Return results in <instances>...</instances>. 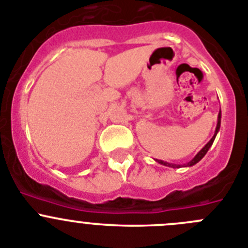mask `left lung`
Here are the masks:
<instances>
[{
    "label": "left lung",
    "mask_w": 248,
    "mask_h": 248,
    "mask_svg": "<svg viewBox=\"0 0 248 248\" xmlns=\"http://www.w3.org/2000/svg\"><path fill=\"white\" fill-rule=\"evenodd\" d=\"M220 124H221V110H220L219 115H217V129H215V133H214V135H213V138H212V139H210V140H209L208 144H206L205 146H204L203 149H202L201 151H199L198 154H197V155H195L194 157H193L192 160H190L189 162L187 163V165H185V166H182V165H174V163H169V162H166V161H162V160H155V161H156V162L161 163V165L167 166V167H172V169H179V167H190V166H194L195 163H198L199 161H201L202 158H203L204 156H205V154H206V152H208V150L210 149V147H212L213 142H214V140H215V136H217V134L219 133V130H220Z\"/></svg>",
    "instance_id": "obj_1"
}]
</instances>
